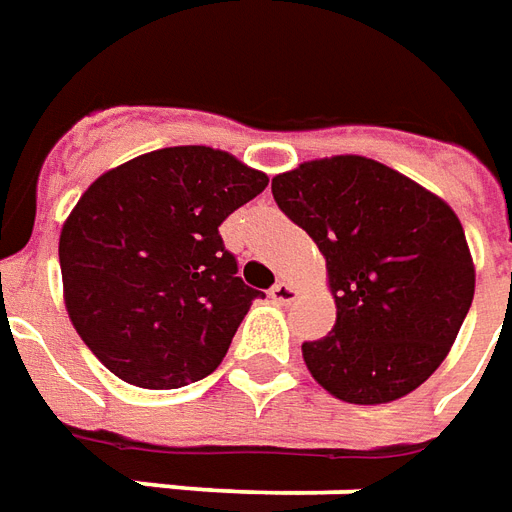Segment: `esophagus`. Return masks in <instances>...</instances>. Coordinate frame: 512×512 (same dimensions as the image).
<instances>
[{"mask_svg":"<svg viewBox=\"0 0 512 512\" xmlns=\"http://www.w3.org/2000/svg\"><path fill=\"white\" fill-rule=\"evenodd\" d=\"M295 286L292 284H286V281H278V284L270 289V297H273L275 303H281V306H286V303H292L295 300Z\"/></svg>","mask_w":512,"mask_h":512,"instance_id":"34e87169","label":"esophagus"}]
</instances>
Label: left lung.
Segmentation results:
<instances>
[{
	"label": "left lung",
	"mask_w": 512,
	"mask_h": 512,
	"mask_svg": "<svg viewBox=\"0 0 512 512\" xmlns=\"http://www.w3.org/2000/svg\"><path fill=\"white\" fill-rule=\"evenodd\" d=\"M273 198L317 242L336 297L333 331L303 342L314 380L355 405L400 400L422 386L447 358L474 297L455 212L366 157L281 173Z\"/></svg>",
	"instance_id": "left-lung-1"
}]
</instances>
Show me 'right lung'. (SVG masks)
I'll use <instances>...</instances> for the list:
<instances>
[{
  "label": "right lung",
  "instance_id": "right-lung-1",
  "mask_svg": "<svg viewBox=\"0 0 512 512\" xmlns=\"http://www.w3.org/2000/svg\"><path fill=\"white\" fill-rule=\"evenodd\" d=\"M267 181L226 151L176 146L90 184L60 234V270L68 317L112 375L181 389L215 372L262 295L220 226Z\"/></svg>",
  "mask_w": 512,
  "mask_h": 512
}]
</instances>
